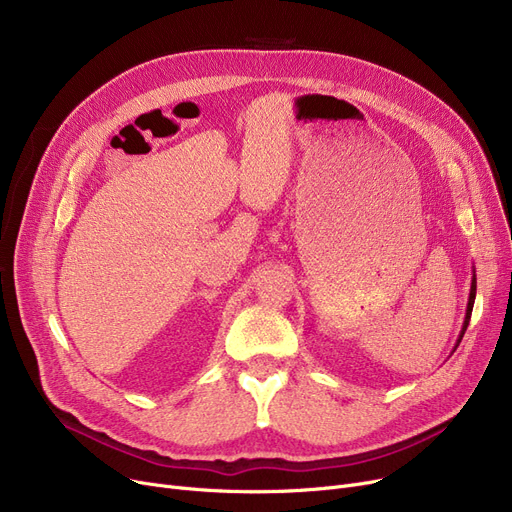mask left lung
<instances>
[{"label": "left lung", "instance_id": "8db88e82", "mask_svg": "<svg viewBox=\"0 0 512 512\" xmlns=\"http://www.w3.org/2000/svg\"><path fill=\"white\" fill-rule=\"evenodd\" d=\"M475 290H477V280L473 278V282H471V294H469V305H467V317H465V326H463V334H465V330H467V326H469V319H471L473 301H475ZM463 334H461V338H463ZM461 338H459V342H461Z\"/></svg>", "mask_w": 512, "mask_h": 512}]
</instances>
